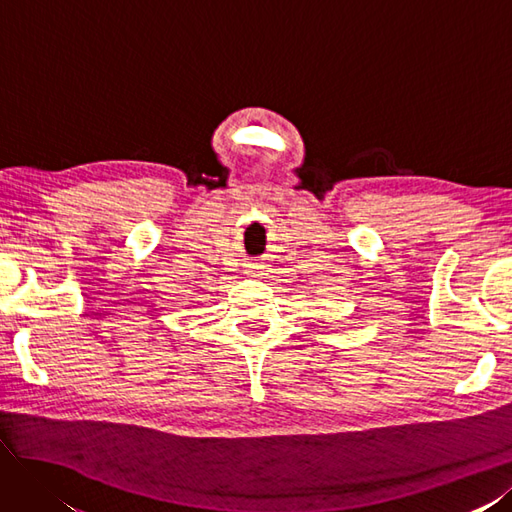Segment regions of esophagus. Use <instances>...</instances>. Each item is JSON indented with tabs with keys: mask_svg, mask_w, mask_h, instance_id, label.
<instances>
[{
	"mask_svg": "<svg viewBox=\"0 0 512 512\" xmlns=\"http://www.w3.org/2000/svg\"><path fill=\"white\" fill-rule=\"evenodd\" d=\"M257 268H259V266H251V268H248V272H251L253 276H257Z\"/></svg>",
	"mask_w": 512,
	"mask_h": 512,
	"instance_id": "34e87169",
	"label": "esophagus"
}]
</instances>
